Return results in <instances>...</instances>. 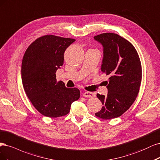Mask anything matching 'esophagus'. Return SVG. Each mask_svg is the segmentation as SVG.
Masks as SVG:
<instances>
[{"label": "esophagus", "mask_w": 160, "mask_h": 160, "mask_svg": "<svg viewBox=\"0 0 160 160\" xmlns=\"http://www.w3.org/2000/svg\"><path fill=\"white\" fill-rule=\"evenodd\" d=\"M83 96L87 98H92V97H94L96 96V93H94V92H85L83 94Z\"/></svg>", "instance_id": "esophagus-1"}]
</instances>
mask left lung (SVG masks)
I'll return each mask as SVG.
<instances>
[{"mask_svg": "<svg viewBox=\"0 0 160 160\" xmlns=\"http://www.w3.org/2000/svg\"><path fill=\"white\" fill-rule=\"evenodd\" d=\"M94 39L104 48L101 70L110 76L108 95L97 94L103 106L95 115L111 120L122 116L136 100L142 81L141 62L134 46L120 35L103 33Z\"/></svg>", "mask_w": 160, "mask_h": 160, "instance_id": "1", "label": "left lung"}]
</instances>
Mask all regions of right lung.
<instances>
[{
  "mask_svg": "<svg viewBox=\"0 0 160 160\" xmlns=\"http://www.w3.org/2000/svg\"><path fill=\"white\" fill-rule=\"evenodd\" d=\"M75 39L54 35L42 36L30 44L21 67L24 90L41 114L58 118L68 114L72 103L78 100L80 90L57 82L56 72L64 63L66 49Z\"/></svg>",
  "mask_w": 160,
  "mask_h": 160,
  "instance_id": "right-lung-1",
  "label": "right lung"
}]
</instances>
